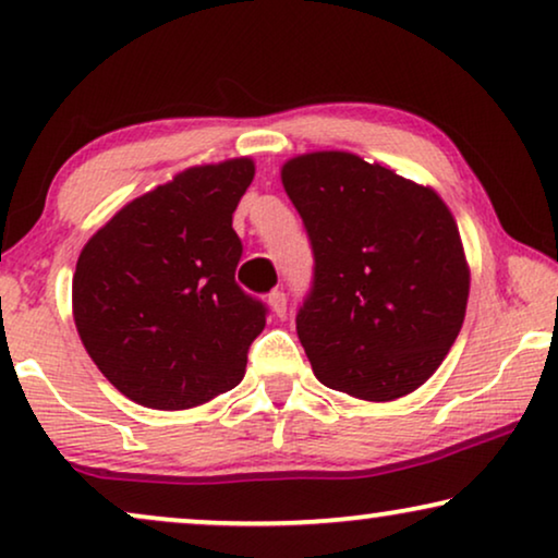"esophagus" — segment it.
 I'll use <instances>...</instances> for the list:
<instances>
[{"label":"esophagus","mask_w":558,"mask_h":558,"mask_svg":"<svg viewBox=\"0 0 558 558\" xmlns=\"http://www.w3.org/2000/svg\"><path fill=\"white\" fill-rule=\"evenodd\" d=\"M269 307L277 317H287V294L279 292V289H274L269 294Z\"/></svg>","instance_id":"34e87169"}]
</instances>
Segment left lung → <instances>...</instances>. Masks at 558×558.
<instances>
[{
  "mask_svg": "<svg viewBox=\"0 0 558 558\" xmlns=\"http://www.w3.org/2000/svg\"><path fill=\"white\" fill-rule=\"evenodd\" d=\"M281 185L315 254L296 335L319 384L376 403L416 391L454 345L470 296L447 203L340 149L287 159Z\"/></svg>",
  "mask_w": 558,
  "mask_h": 558,
  "instance_id": "obj_1",
  "label": "left lung"
}]
</instances>
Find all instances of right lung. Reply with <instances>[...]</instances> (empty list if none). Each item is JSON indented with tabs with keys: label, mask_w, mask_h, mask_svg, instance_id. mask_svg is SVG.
<instances>
[{
	"label": "right lung",
	"mask_w": 558,
	"mask_h": 558,
	"mask_svg": "<svg viewBox=\"0 0 558 558\" xmlns=\"http://www.w3.org/2000/svg\"><path fill=\"white\" fill-rule=\"evenodd\" d=\"M254 159L195 165L126 203L83 246L73 319L98 371L126 399L180 411L231 391L266 307L235 284L233 210Z\"/></svg>",
	"instance_id": "right-lung-1"
}]
</instances>
